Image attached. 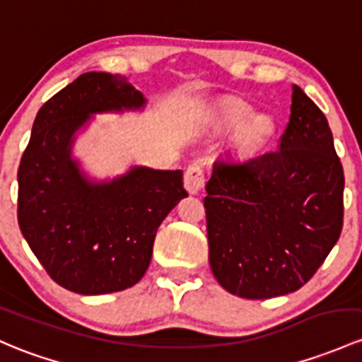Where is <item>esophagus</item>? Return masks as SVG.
<instances>
[{
    "instance_id": "1",
    "label": "esophagus",
    "mask_w": 362,
    "mask_h": 362,
    "mask_svg": "<svg viewBox=\"0 0 362 362\" xmlns=\"http://www.w3.org/2000/svg\"><path fill=\"white\" fill-rule=\"evenodd\" d=\"M204 184H206V175H204L203 166H201L199 163L191 165L187 170H185L184 185L189 194H199L203 191Z\"/></svg>"
}]
</instances>
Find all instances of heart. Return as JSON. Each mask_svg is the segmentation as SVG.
I'll list each match as a JSON object with an SVG mask.
<instances>
[{
  "label": "heart",
  "instance_id": "1",
  "mask_svg": "<svg viewBox=\"0 0 362 362\" xmlns=\"http://www.w3.org/2000/svg\"><path fill=\"white\" fill-rule=\"evenodd\" d=\"M251 112V109L246 104L239 100L227 102L222 104L218 109V121L223 128H235L246 116ZM274 133V121L267 114H255L239 130V140L245 146H258L264 144L265 140L271 139Z\"/></svg>",
  "mask_w": 362,
  "mask_h": 362
}]
</instances>
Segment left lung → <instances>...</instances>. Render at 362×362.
I'll use <instances>...</instances> for the list:
<instances>
[{
  "label": "left lung",
  "instance_id": "left-lung-1",
  "mask_svg": "<svg viewBox=\"0 0 362 362\" xmlns=\"http://www.w3.org/2000/svg\"><path fill=\"white\" fill-rule=\"evenodd\" d=\"M344 185L328 119L295 85L276 151L213 163L204 208L220 286L250 300L302 288L340 238Z\"/></svg>",
  "mask_w": 362,
  "mask_h": 362
}]
</instances>
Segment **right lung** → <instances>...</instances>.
Returning <instances> with one entry per match:
<instances>
[{"mask_svg":"<svg viewBox=\"0 0 362 362\" xmlns=\"http://www.w3.org/2000/svg\"><path fill=\"white\" fill-rule=\"evenodd\" d=\"M142 91L121 76L85 72L37 112L18 166V227L55 283L79 295L132 288L151 264L156 232L187 197L182 170L132 166L95 180L72 156L95 114L140 111Z\"/></svg>","mask_w":362,"mask_h":362,"instance_id":"add662e5","label":"right lung"}]
</instances>
